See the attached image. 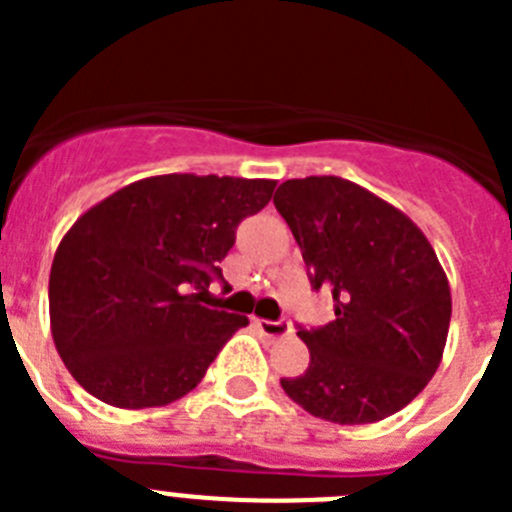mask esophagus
Wrapping results in <instances>:
<instances>
[{"instance_id": "esophagus-1", "label": "esophagus", "mask_w": 512, "mask_h": 512, "mask_svg": "<svg viewBox=\"0 0 512 512\" xmlns=\"http://www.w3.org/2000/svg\"><path fill=\"white\" fill-rule=\"evenodd\" d=\"M259 330L266 338H284L292 333V325L289 320H256Z\"/></svg>"}]
</instances>
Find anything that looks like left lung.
<instances>
[{
    "mask_svg": "<svg viewBox=\"0 0 512 512\" xmlns=\"http://www.w3.org/2000/svg\"><path fill=\"white\" fill-rule=\"evenodd\" d=\"M336 320L297 328L310 366L282 390L315 418L377 423L423 390L449 336L451 292L436 251L392 205L341 176H307L274 194Z\"/></svg>",
    "mask_w": 512,
    "mask_h": 512,
    "instance_id": "1",
    "label": "left lung"
}]
</instances>
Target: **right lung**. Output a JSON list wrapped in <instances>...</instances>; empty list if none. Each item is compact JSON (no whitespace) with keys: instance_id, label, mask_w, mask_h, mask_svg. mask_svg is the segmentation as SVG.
I'll return each instance as SVG.
<instances>
[{"instance_id":"right-lung-1","label":"right lung","mask_w":512,"mask_h":512,"mask_svg":"<svg viewBox=\"0 0 512 512\" xmlns=\"http://www.w3.org/2000/svg\"><path fill=\"white\" fill-rule=\"evenodd\" d=\"M277 182L166 174L120 189L63 235L51 266V330L97 400L161 408L194 390L243 315L202 305L220 261Z\"/></svg>"}]
</instances>
